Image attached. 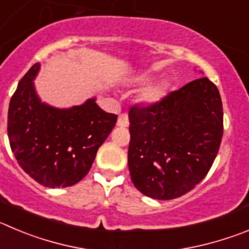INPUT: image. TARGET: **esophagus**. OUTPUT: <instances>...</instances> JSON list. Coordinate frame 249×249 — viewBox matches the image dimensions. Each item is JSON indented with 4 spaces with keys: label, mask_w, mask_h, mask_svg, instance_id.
<instances>
[{
    "label": "esophagus",
    "mask_w": 249,
    "mask_h": 249,
    "mask_svg": "<svg viewBox=\"0 0 249 249\" xmlns=\"http://www.w3.org/2000/svg\"><path fill=\"white\" fill-rule=\"evenodd\" d=\"M118 126L120 127H126L129 125V117L126 114H120L119 118H118Z\"/></svg>",
    "instance_id": "esophagus-1"
}]
</instances>
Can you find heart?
I'll return each instance as SVG.
<instances>
[{
  "label": "heart",
  "instance_id": "b5f03b06",
  "mask_svg": "<svg viewBox=\"0 0 249 249\" xmlns=\"http://www.w3.org/2000/svg\"><path fill=\"white\" fill-rule=\"evenodd\" d=\"M150 76L143 75L140 76L135 80L136 83H146L150 81ZM164 93V85L163 83H155V85H151L148 87H146L145 89H142L140 94L141 101L145 102V103H155V102L160 101L162 98Z\"/></svg>",
  "mask_w": 249,
  "mask_h": 249
}]
</instances>
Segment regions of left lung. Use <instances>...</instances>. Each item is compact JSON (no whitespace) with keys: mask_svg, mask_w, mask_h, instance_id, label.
<instances>
[{"mask_svg":"<svg viewBox=\"0 0 249 249\" xmlns=\"http://www.w3.org/2000/svg\"><path fill=\"white\" fill-rule=\"evenodd\" d=\"M127 164L139 192L159 200L187 194L210 171L224 134L217 87L199 77L161 101L129 110Z\"/></svg>","mask_w":249,"mask_h":249,"instance_id":"obj_1","label":"left lung"}]
</instances>
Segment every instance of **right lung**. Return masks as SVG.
<instances>
[{"instance_id":"right-lung-1","label":"right lung","mask_w":249,"mask_h":249,"mask_svg":"<svg viewBox=\"0 0 249 249\" xmlns=\"http://www.w3.org/2000/svg\"><path fill=\"white\" fill-rule=\"evenodd\" d=\"M39 66L20 78L9 102V145L18 164L39 184L71 187L87 176L118 115L102 110L94 98L70 109L41 103L33 85Z\"/></svg>"}]
</instances>
